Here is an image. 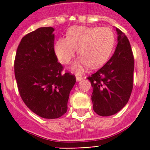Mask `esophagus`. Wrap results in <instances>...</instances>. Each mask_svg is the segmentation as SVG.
I'll list each match as a JSON object with an SVG mask.
<instances>
[{
	"instance_id": "34e87169",
	"label": "esophagus",
	"mask_w": 150,
	"mask_h": 150,
	"mask_svg": "<svg viewBox=\"0 0 150 150\" xmlns=\"http://www.w3.org/2000/svg\"><path fill=\"white\" fill-rule=\"evenodd\" d=\"M83 79V76H81V75H76V81H78V82L81 81Z\"/></svg>"
}]
</instances>
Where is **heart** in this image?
Masks as SVG:
<instances>
[{
    "instance_id": "b5f03b06",
    "label": "heart",
    "mask_w": 150,
    "mask_h": 150,
    "mask_svg": "<svg viewBox=\"0 0 150 150\" xmlns=\"http://www.w3.org/2000/svg\"><path fill=\"white\" fill-rule=\"evenodd\" d=\"M115 34L108 27H74L67 38H60L54 45L55 53L63 64H68L76 50L80 57L71 66L73 71L82 72L86 67H99L110 57L115 45Z\"/></svg>"
}]
</instances>
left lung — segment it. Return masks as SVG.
Masks as SVG:
<instances>
[{"mask_svg": "<svg viewBox=\"0 0 150 150\" xmlns=\"http://www.w3.org/2000/svg\"><path fill=\"white\" fill-rule=\"evenodd\" d=\"M117 45L111 59L88 77L93 87L91 100L100 116L116 114L126 105L133 88L134 57L129 40L118 28Z\"/></svg>", "mask_w": 150, "mask_h": 150, "instance_id": "1", "label": "left lung"}]
</instances>
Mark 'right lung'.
<instances>
[{"label": "right lung", "mask_w": 150, "mask_h": 150, "mask_svg": "<svg viewBox=\"0 0 150 150\" xmlns=\"http://www.w3.org/2000/svg\"><path fill=\"white\" fill-rule=\"evenodd\" d=\"M54 28L40 27L23 38L14 68L18 90L25 105L38 116L57 119L66 113L76 79L57 62Z\"/></svg>", "instance_id": "1"}]
</instances>
